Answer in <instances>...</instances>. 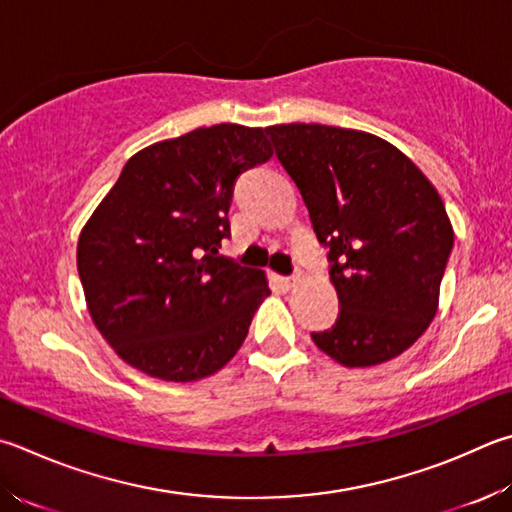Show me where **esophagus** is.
<instances>
[{
    "mask_svg": "<svg viewBox=\"0 0 512 512\" xmlns=\"http://www.w3.org/2000/svg\"><path fill=\"white\" fill-rule=\"evenodd\" d=\"M297 284H300V273H295L293 277H286V280H284L286 288H295Z\"/></svg>",
    "mask_w": 512,
    "mask_h": 512,
    "instance_id": "obj_1",
    "label": "esophagus"
}]
</instances>
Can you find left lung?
<instances>
[{
    "mask_svg": "<svg viewBox=\"0 0 512 512\" xmlns=\"http://www.w3.org/2000/svg\"><path fill=\"white\" fill-rule=\"evenodd\" d=\"M275 154L329 246L340 313L311 333L342 367H376L410 349L439 311L454 230L443 199L385 138L320 123L266 127Z\"/></svg>",
    "mask_w": 512,
    "mask_h": 512,
    "instance_id": "left-lung-1",
    "label": "left lung"
}]
</instances>
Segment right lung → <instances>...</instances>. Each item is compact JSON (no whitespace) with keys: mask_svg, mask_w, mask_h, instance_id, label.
Masks as SVG:
<instances>
[{"mask_svg":"<svg viewBox=\"0 0 512 512\" xmlns=\"http://www.w3.org/2000/svg\"><path fill=\"white\" fill-rule=\"evenodd\" d=\"M273 156L264 127H199L136 152L80 230L87 309L127 365L192 383L244 345L268 277L219 255L241 172Z\"/></svg>","mask_w":512,"mask_h":512,"instance_id":"obj_1","label":"right lung"}]
</instances>
